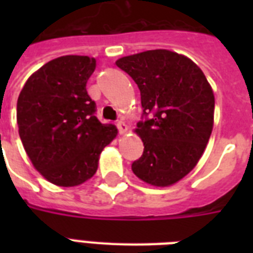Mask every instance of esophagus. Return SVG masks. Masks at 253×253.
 <instances>
[{
    "label": "esophagus",
    "instance_id": "obj_1",
    "mask_svg": "<svg viewBox=\"0 0 253 253\" xmlns=\"http://www.w3.org/2000/svg\"><path fill=\"white\" fill-rule=\"evenodd\" d=\"M117 126H118V130H119V134L123 135L126 134L127 131H128V126H127L126 123L123 122V121H119L118 123H117Z\"/></svg>",
    "mask_w": 253,
    "mask_h": 253
}]
</instances>
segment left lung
I'll return each instance as SVG.
<instances>
[{"label":"left lung","mask_w":253,"mask_h":253,"mask_svg":"<svg viewBox=\"0 0 253 253\" xmlns=\"http://www.w3.org/2000/svg\"><path fill=\"white\" fill-rule=\"evenodd\" d=\"M115 64L136 83L143 114H151L134 130L144 151L132 172L152 186L176 184L200 162L211 135V85L194 61L169 49L135 53Z\"/></svg>","instance_id":"1"}]
</instances>
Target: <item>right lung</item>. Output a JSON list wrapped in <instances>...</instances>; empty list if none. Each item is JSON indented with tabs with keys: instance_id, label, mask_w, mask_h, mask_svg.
I'll return each mask as SVG.
<instances>
[{
	"instance_id": "add662e5",
	"label": "right lung",
	"mask_w": 253,
	"mask_h": 253,
	"mask_svg": "<svg viewBox=\"0 0 253 253\" xmlns=\"http://www.w3.org/2000/svg\"><path fill=\"white\" fill-rule=\"evenodd\" d=\"M95 59L65 55L27 79L17 102L18 132L34 168L57 186H77L94 176L99 155L118 135L101 123L86 83Z\"/></svg>"
}]
</instances>
